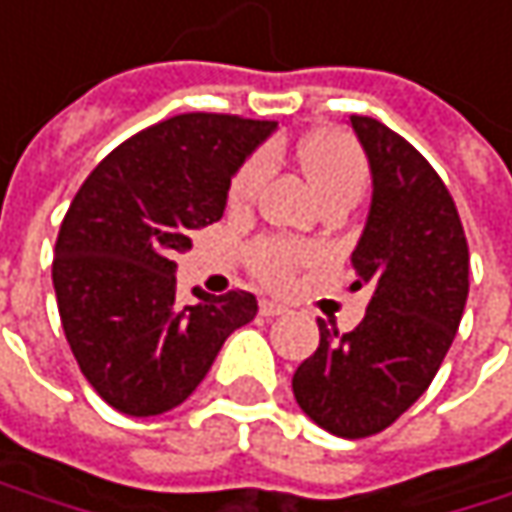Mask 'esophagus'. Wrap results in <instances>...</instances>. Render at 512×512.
I'll return each mask as SVG.
<instances>
[{
	"label": "esophagus",
	"mask_w": 512,
	"mask_h": 512,
	"mask_svg": "<svg viewBox=\"0 0 512 512\" xmlns=\"http://www.w3.org/2000/svg\"><path fill=\"white\" fill-rule=\"evenodd\" d=\"M286 310L281 304H275V301H260V316L266 318H275V316H284Z\"/></svg>",
	"instance_id": "obj_1"
}]
</instances>
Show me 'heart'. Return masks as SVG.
<instances>
[{
  "label": "heart",
  "mask_w": 512,
  "mask_h": 512,
  "mask_svg": "<svg viewBox=\"0 0 512 512\" xmlns=\"http://www.w3.org/2000/svg\"><path fill=\"white\" fill-rule=\"evenodd\" d=\"M301 165L307 176L313 179L321 199L327 205L333 202H359L368 188V159L359 150V144L342 133H324V136L307 138L301 144ZM275 167L272 150L260 147L249 153L240 167L234 170L226 191L228 211L243 214L255 208V202L263 194L269 176ZM313 257V252L301 243H292L286 237H257L246 249V263L257 281H263L272 289L292 284L295 272Z\"/></svg>",
  "instance_id": "b5f03b06"
}]
</instances>
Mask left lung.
I'll use <instances>...</instances> for the list:
<instances>
[{
    "label": "left lung",
    "instance_id": "left-lung-1",
    "mask_svg": "<svg viewBox=\"0 0 512 512\" xmlns=\"http://www.w3.org/2000/svg\"><path fill=\"white\" fill-rule=\"evenodd\" d=\"M350 124L374 173L350 289L368 286L371 301L350 333L318 321L316 353L292 391L321 429L356 440L388 429L432 385L464 316L469 249L435 167L382 121L350 115Z\"/></svg>",
    "mask_w": 512,
    "mask_h": 512
}]
</instances>
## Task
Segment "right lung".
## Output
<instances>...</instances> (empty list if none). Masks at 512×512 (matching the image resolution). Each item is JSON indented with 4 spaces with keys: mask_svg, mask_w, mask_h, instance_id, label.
Here are the masks:
<instances>
[{
    "mask_svg": "<svg viewBox=\"0 0 512 512\" xmlns=\"http://www.w3.org/2000/svg\"><path fill=\"white\" fill-rule=\"evenodd\" d=\"M275 130L185 112L118 144L72 199L51 281L80 374L130 417L165 414L205 379L228 336L257 316L246 289L176 295V255L226 211L234 170Z\"/></svg>",
    "mask_w": 512,
    "mask_h": 512,
    "instance_id": "right-lung-1",
    "label": "right lung"
}]
</instances>
